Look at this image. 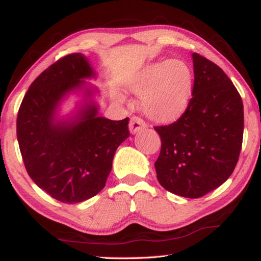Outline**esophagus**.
<instances>
[{
	"label": "esophagus",
	"mask_w": 261,
	"mask_h": 261,
	"mask_svg": "<svg viewBox=\"0 0 261 261\" xmlns=\"http://www.w3.org/2000/svg\"><path fill=\"white\" fill-rule=\"evenodd\" d=\"M146 126H147V124L144 122L143 118H140L138 116H134L130 121L129 129H130L131 134H137V132H139L140 130L145 129Z\"/></svg>",
	"instance_id": "obj_1"
}]
</instances>
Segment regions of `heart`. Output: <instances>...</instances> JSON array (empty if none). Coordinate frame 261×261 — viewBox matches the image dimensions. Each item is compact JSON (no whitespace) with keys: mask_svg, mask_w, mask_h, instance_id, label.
Segmentation results:
<instances>
[{"mask_svg":"<svg viewBox=\"0 0 261 261\" xmlns=\"http://www.w3.org/2000/svg\"><path fill=\"white\" fill-rule=\"evenodd\" d=\"M130 88L141 94V108L152 120L171 121L188 107L192 95L193 72L183 60H161L141 70Z\"/></svg>","mask_w":261,"mask_h":261,"instance_id":"b5f03b06","label":"heart"}]
</instances>
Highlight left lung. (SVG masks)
Returning <instances> with one entry per match:
<instances>
[{
  "label": "left lung",
  "instance_id": "obj_1",
  "mask_svg": "<svg viewBox=\"0 0 261 261\" xmlns=\"http://www.w3.org/2000/svg\"><path fill=\"white\" fill-rule=\"evenodd\" d=\"M192 98L177 121L155 126L161 151L154 163L167 191L200 198L229 178L240 158L244 112L242 98L223 70L192 54Z\"/></svg>",
  "mask_w": 261,
  "mask_h": 261
}]
</instances>
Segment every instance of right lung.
<instances>
[{
	"mask_svg": "<svg viewBox=\"0 0 261 261\" xmlns=\"http://www.w3.org/2000/svg\"><path fill=\"white\" fill-rule=\"evenodd\" d=\"M95 77L86 56L62 57L35 78L17 116V139L26 171L54 199L76 204L105 188L117 147L130 136L129 117L112 121L98 116L90 100L68 120L56 117L57 107L70 92ZM85 95L92 96L86 88Z\"/></svg>",
	"mask_w": 261,
	"mask_h": 261,
	"instance_id": "obj_1",
	"label": "right lung"
}]
</instances>
